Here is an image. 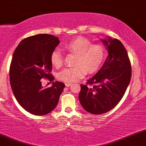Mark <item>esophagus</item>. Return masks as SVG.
Masks as SVG:
<instances>
[{
  "label": "esophagus",
  "instance_id": "1",
  "mask_svg": "<svg viewBox=\"0 0 146 146\" xmlns=\"http://www.w3.org/2000/svg\"><path fill=\"white\" fill-rule=\"evenodd\" d=\"M71 84H72L71 83H68V82L65 83V85H66V86H67V87H69L70 86H71Z\"/></svg>",
  "mask_w": 146,
  "mask_h": 146
}]
</instances>
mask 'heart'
Returning a JSON list of instances; mask_svg holds the SVG:
<instances>
[{"instance_id":"b5f03b06","label":"heart","mask_w":146,"mask_h":146,"mask_svg":"<svg viewBox=\"0 0 146 146\" xmlns=\"http://www.w3.org/2000/svg\"><path fill=\"white\" fill-rule=\"evenodd\" d=\"M68 52L77 53L73 67L66 68L58 73V78L65 82L73 83L86 75L96 73L102 66L105 58L104 48L101 45L93 44L91 41L79 36L71 40L64 44ZM51 62L56 68L62 65L63 56L59 50L51 53Z\"/></svg>"}]
</instances>
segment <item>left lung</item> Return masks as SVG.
<instances>
[{"label": "left lung", "mask_w": 146, "mask_h": 146, "mask_svg": "<svg viewBox=\"0 0 146 146\" xmlns=\"http://www.w3.org/2000/svg\"><path fill=\"white\" fill-rule=\"evenodd\" d=\"M108 55L95 76L81 84L79 100L85 110L94 115L110 111L121 101L131 78L128 53L119 40H102Z\"/></svg>", "instance_id": "8db88e82"}]
</instances>
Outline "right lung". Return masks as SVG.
I'll use <instances>...</instances> for the list:
<instances>
[{
    "mask_svg": "<svg viewBox=\"0 0 146 146\" xmlns=\"http://www.w3.org/2000/svg\"><path fill=\"white\" fill-rule=\"evenodd\" d=\"M59 44L53 35L38 34L23 40L14 52L9 68L11 89L19 104L32 115L51 112L64 88L58 81L51 87L41 86L42 78L53 81L51 55Z\"/></svg>",
    "mask_w": 146,
    "mask_h": 146,
    "instance_id": "add662e5",
    "label": "right lung"
}]
</instances>
